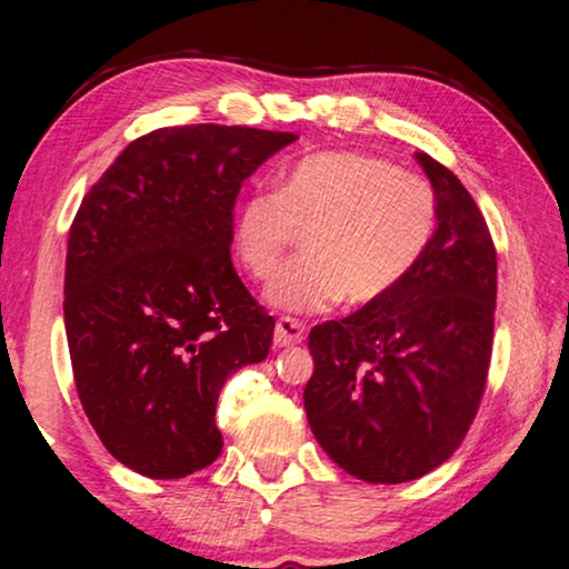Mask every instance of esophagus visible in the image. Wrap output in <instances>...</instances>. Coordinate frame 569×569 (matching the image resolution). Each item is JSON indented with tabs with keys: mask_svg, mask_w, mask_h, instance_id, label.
Segmentation results:
<instances>
[{
	"mask_svg": "<svg viewBox=\"0 0 569 569\" xmlns=\"http://www.w3.org/2000/svg\"><path fill=\"white\" fill-rule=\"evenodd\" d=\"M301 338H305V322L293 320V317H280L276 322V346L301 343Z\"/></svg>",
	"mask_w": 569,
	"mask_h": 569,
	"instance_id": "34e87169",
	"label": "esophagus"
}]
</instances>
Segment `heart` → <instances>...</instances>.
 <instances>
[{
	"label": "heart",
	"instance_id": "1",
	"mask_svg": "<svg viewBox=\"0 0 569 569\" xmlns=\"http://www.w3.org/2000/svg\"><path fill=\"white\" fill-rule=\"evenodd\" d=\"M439 200L429 179L359 150H322L280 169L272 192L233 210L231 247L249 278L268 280L297 231L305 254L283 264L268 301L286 312L375 305L411 272L435 239Z\"/></svg>",
	"mask_w": 569,
	"mask_h": 569
}]
</instances>
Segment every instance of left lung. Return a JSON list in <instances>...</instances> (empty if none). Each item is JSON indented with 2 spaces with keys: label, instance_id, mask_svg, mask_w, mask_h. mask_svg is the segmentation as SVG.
Segmentation results:
<instances>
[{
  "label": "left lung",
  "instance_id": "8db88e82",
  "mask_svg": "<svg viewBox=\"0 0 569 569\" xmlns=\"http://www.w3.org/2000/svg\"><path fill=\"white\" fill-rule=\"evenodd\" d=\"M439 200L435 239L388 297L309 332L317 442L367 483H403L460 448L489 375L497 249L448 166L416 153Z\"/></svg>",
  "mask_w": 569,
  "mask_h": 569
}]
</instances>
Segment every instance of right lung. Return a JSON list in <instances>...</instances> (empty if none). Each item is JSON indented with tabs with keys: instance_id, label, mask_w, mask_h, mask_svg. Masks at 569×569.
Segmentation results:
<instances>
[{
	"instance_id": "1",
	"label": "right lung",
	"mask_w": 569,
	"mask_h": 569,
	"mask_svg": "<svg viewBox=\"0 0 569 569\" xmlns=\"http://www.w3.org/2000/svg\"><path fill=\"white\" fill-rule=\"evenodd\" d=\"M297 134L161 127L82 197L67 241L64 328L78 398L119 463L184 479L221 456L223 382L270 351L276 320L231 264L241 181Z\"/></svg>"
}]
</instances>
